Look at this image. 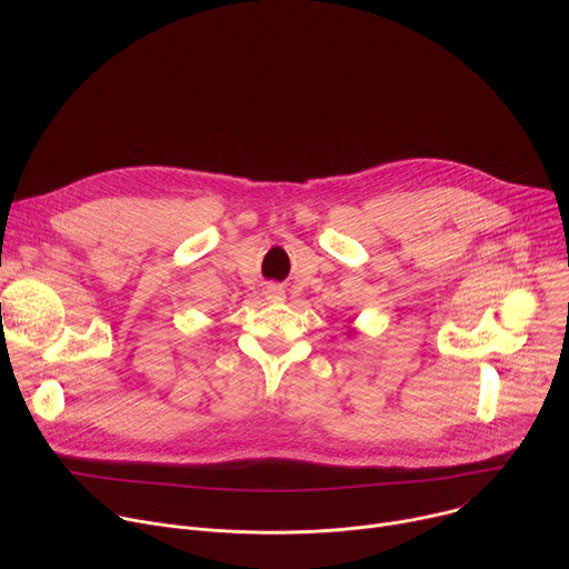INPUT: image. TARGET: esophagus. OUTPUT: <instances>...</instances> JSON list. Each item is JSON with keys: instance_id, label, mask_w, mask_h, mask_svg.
<instances>
[{"instance_id": "34e87169", "label": "esophagus", "mask_w": 569, "mask_h": 569, "mask_svg": "<svg viewBox=\"0 0 569 569\" xmlns=\"http://www.w3.org/2000/svg\"><path fill=\"white\" fill-rule=\"evenodd\" d=\"M266 297H268L270 301H283L286 292H283V288H281L279 283H268V286H266Z\"/></svg>"}]
</instances>
